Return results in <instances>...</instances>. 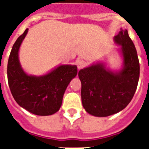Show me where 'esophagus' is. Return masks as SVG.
I'll use <instances>...</instances> for the list:
<instances>
[{
	"label": "esophagus",
	"instance_id": "obj_1",
	"mask_svg": "<svg viewBox=\"0 0 149 149\" xmlns=\"http://www.w3.org/2000/svg\"><path fill=\"white\" fill-rule=\"evenodd\" d=\"M77 65L78 69H82V68H84L85 65H86V63L84 62V60H82V59H79L77 62Z\"/></svg>",
	"mask_w": 149,
	"mask_h": 149
}]
</instances>
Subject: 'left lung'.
<instances>
[{
    "label": "left lung",
    "instance_id": "obj_1",
    "mask_svg": "<svg viewBox=\"0 0 149 149\" xmlns=\"http://www.w3.org/2000/svg\"><path fill=\"white\" fill-rule=\"evenodd\" d=\"M122 58V66L113 70L103 62L79 71L81 99L85 111L95 117H107L122 111L134 97L140 74L136 49L127 30L121 29L113 37Z\"/></svg>",
    "mask_w": 149,
    "mask_h": 149
}]
</instances>
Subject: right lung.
<instances>
[{
    "instance_id": "obj_1",
    "label": "right lung",
    "mask_w": 149,
    "mask_h": 149,
    "mask_svg": "<svg viewBox=\"0 0 149 149\" xmlns=\"http://www.w3.org/2000/svg\"><path fill=\"white\" fill-rule=\"evenodd\" d=\"M29 29L13 45L8 63V80L17 104L36 115L48 116L59 110L68 85L77 74L76 65H59L42 76L29 75L19 61V49Z\"/></svg>"
}]
</instances>
